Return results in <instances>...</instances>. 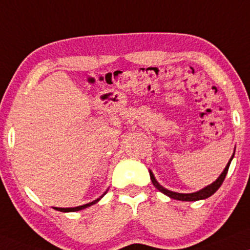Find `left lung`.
<instances>
[{"label":"left lung","mask_w":250,"mask_h":250,"mask_svg":"<svg viewBox=\"0 0 250 250\" xmlns=\"http://www.w3.org/2000/svg\"><path fill=\"white\" fill-rule=\"evenodd\" d=\"M233 156H234V154L232 155V158H230L229 163H227L226 168L224 169V171L221 172V175L217 178V180H215V182H213V183L210 184V186L204 188V189L197 191V192H193V193H178V192H174V191L165 189V188H163L162 186H160V184L158 183V181L155 180V177H154L152 171H149L150 180H152V183L154 184V187H155L156 189H158L159 191H161L162 193H165V195H167L168 197H170V198H172V199L183 200V202H195V200L205 199V198H208V197L213 195L215 191L219 189L221 184H223L225 177H226V175H227V171H229L230 161H232Z\"/></svg>","instance_id":"8db88e82"}]
</instances>
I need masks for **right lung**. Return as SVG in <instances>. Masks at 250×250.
I'll use <instances>...</instances> for the list:
<instances>
[{
	"instance_id": "obj_1",
	"label": "right lung",
	"mask_w": 250,
	"mask_h": 250,
	"mask_svg": "<svg viewBox=\"0 0 250 250\" xmlns=\"http://www.w3.org/2000/svg\"><path fill=\"white\" fill-rule=\"evenodd\" d=\"M105 193H106V192H105ZM105 193H103V195L101 196V198H102V197H103L104 195H105ZM101 198H97L96 200H94V202L89 203V204H84V205H81V206H76V208H55V210L60 211V212H75V211L83 210V208H89V206H91V205L96 204V203H97L98 200H100Z\"/></svg>"
}]
</instances>
